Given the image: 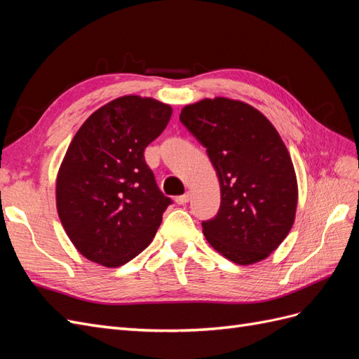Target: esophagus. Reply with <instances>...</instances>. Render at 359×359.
Returning a JSON list of instances; mask_svg holds the SVG:
<instances>
[{"instance_id":"34e87169","label":"esophagus","mask_w":359,"mask_h":359,"mask_svg":"<svg viewBox=\"0 0 359 359\" xmlns=\"http://www.w3.org/2000/svg\"><path fill=\"white\" fill-rule=\"evenodd\" d=\"M190 199H191V194L187 191L186 194H182V196H178V198L175 199V202H177L178 205H184V203H187Z\"/></svg>"}]
</instances>
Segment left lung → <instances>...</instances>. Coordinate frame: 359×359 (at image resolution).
Instances as JSON below:
<instances>
[{
    "mask_svg": "<svg viewBox=\"0 0 359 359\" xmlns=\"http://www.w3.org/2000/svg\"><path fill=\"white\" fill-rule=\"evenodd\" d=\"M181 123L206 148L222 205L202 223L210 245L236 265L266 259L295 222L297 173L276 127L256 107L215 97L182 107Z\"/></svg>",
    "mask_w": 359,
    "mask_h": 359,
    "instance_id": "obj_1",
    "label": "left lung"
}]
</instances>
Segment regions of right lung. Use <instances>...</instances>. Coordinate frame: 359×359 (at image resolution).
Listing matches in <instances>:
<instances>
[{"label": "right lung", "instance_id": "add662e5", "mask_svg": "<svg viewBox=\"0 0 359 359\" xmlns=\"http://www.w3.org/2000/svg\"><path fill=\"white\" fill-rule=\"evenodd\" d=\"M172 107L151 97L123 95L93 112L76 132L58 169L61 224L91 262L116 268L149 245L172 202L144 157Z\"/></svg>", "mask_w": 359, "mask_h": 359}]
</instances>
